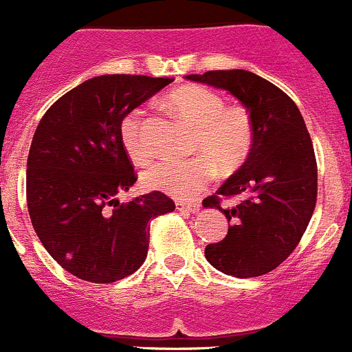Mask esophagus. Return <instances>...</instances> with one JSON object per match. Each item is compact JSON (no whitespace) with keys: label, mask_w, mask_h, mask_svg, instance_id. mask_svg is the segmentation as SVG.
I'll list each match as a JSON object with an SVG mask.
<instances>
[{"label":"esophagus","mask_w":352,"mask_h":352,"mask_svg":"<svg viewBox=\"0 0 352 352\" xmlns=\"http://www.w3.org/2000/svg\"><path fill=\"white\" fill-rule=\"evenodd\" d=\"M177 210H188V212H198L200 210V201H195V204H184V201H176Z\"/></svg>","instance_id":"esophagus-1"}]
</instances>
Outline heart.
I'll return each mask as SVG.
<instances>
[{
  "mask_svg": "<svg viewBox=\"0 0 352 352\" xmlns=\"http://www.w3.org/2000/svg\"><path fill=\"white\" fill-rule=\"evenodd\" d=\"M188 123L197 128L191 159H159L142 173L148 190L162 191L175 198H191L214 181L217 168L224 175L238 171L252 155L255 145V123L252 113L241 104H226L224 97L201 85H186L168 99ZM121 142L133 161L151 155L144 109H133L121 121Z\"/></svg>",
  "mask_w": 352,
  "mask_h": 352,
  "instance_id": "1",
  "label": "heart"
}]
</instances>
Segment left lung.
Wrapping results in <instances>:
<instances>
[{
	"label": "left lung",
	"mask_w": 352,
	"mask_h": 352,
	"mask_svg": "<svg viewBox=\"0 0 352 352\" xmlns=\"http://www.w3.org/2000/svg\"><path fill=\"white\" fill-rule=\"evenodd\" d=\"M186 78L231 92L255 123L248 161L204 200L232 222L222 241L207 245L205 258L238 279L269 274L294 252L315 210L318 171L305 120L286 92L252 72L214 69ZM236 194L245 197L236 208L220 207L222 197Z\"/></svg>",
	"instance_id": "1"
}]
</instances>
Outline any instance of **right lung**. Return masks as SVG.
<instances>
[{"mask_svg": "<svg viewBox=\"0 0 352 352\" xmlns=\"http://www.w3.org/2000/svg\"><path fill=\"white\" fill-rule=\"evenodd\" d=\"M145 75H102L80 83L46 111L27 159V207L36 234L72 276L109 284L147 258L151 221L175 210L162 191L121 204L137 181L121 121L171 83Z\"/></svg>", "mask_w": 352, "mask_h": 352, "instance_id": "right-lung-1", "label": "right lung"}]
</instances>
